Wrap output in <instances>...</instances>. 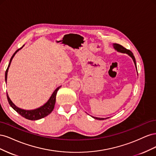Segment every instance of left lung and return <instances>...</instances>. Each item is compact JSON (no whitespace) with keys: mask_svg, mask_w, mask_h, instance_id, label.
I'll list each match as a JSON object with an SVG mask.
<instances>
[{"mask_svg":"<svg viewBox=\"0 0 156 156\" xmlns=\"http://www.w3.org/2000/svg\"><path fill=\"white\" fill-rule=\"evenodd\" d=\"M113 48L114 49L117 51L118 52H119V53H126L130 57L133 59V62L135 64V68H136V72H137V68H136V61H135V56H133V54L132 53V52L128 49H126V48H124L123 46H122L119 44H113ZM92 118H94V119H97V120H104V119H108V118H106V119H103V118H98V117H94L92 116Z\"/></svg>","mask_w":156,"mask_h":156,"instance_id":"obj_1","label":"left lung"}]
</instances>
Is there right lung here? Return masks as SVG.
Listing matches in <instances>:
<instances>
[{"instance_id":"add662e5","label":"right lung","mask_w":156,"mask_h":156,"mask_svg":"<svg viewBox=\"0 0 156 156\" xmlns=\"http://www.w3.org/2000/svg\"><path fill=\"white\" fill-rule=\"evenodd\" d=\"M23 46H24V45H23ZM23 47H22V48H23ZM22 48L17 49L15 52V53H13V55L12 56V58H10V63H9V64H8V68H7V69L6 71V73H5V81H6V83L7 82L8 72V69H9V67L10 66V64L12 62V60L13 58V56L16 55V54L19 51H20L21 49H22ZM60 87H61V86L58 87V88H56L55 90V91L53 92V94H52V95L51 96V97L48 100V101H47L44 105H43L38 107V108H35V109H33V110H25V109H22V108L17 107V106L14 105V103L12 101V100H10V98H9L8 94L7 93L8 101V103H9V104H10V105L18 113V114H20L21 116L25 118V119H27L28 120H37L41 119H42V118H44L46 116L49 115L50 113L52 111H53L54 107H55V102H56V93H57V91L58 90Z\"/></svg>"}]
</instances>
